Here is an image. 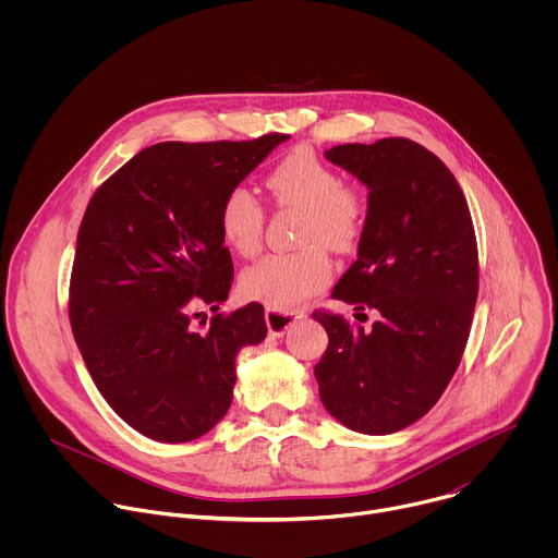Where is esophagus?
I'll use <instances>...</instances> for the list:
<instances>
[{"instance_id":"1","label":"esophagus","mask_w":558,"mask_h":558,"mask_svg":"<svg viewBox=\"0 0 558 558\" xmlns=\"http://www.w3.org/2000/svg\"><path fill=\"white\" fill-rule=\"evenodd\" d=\"M302 313L298 311H276V308H267L265 313V320H267V327H269V333L280 338L287 333V329H291L298 320H302Z\"/></svg>"}]
</instances>
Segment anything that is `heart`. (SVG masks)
<instances>
[{"label":"heart","mask_w":558,"mask_h":558,"mask_svg":"<svg viewBox=\"0 0 558 558\" xmlns=\"http://www.w3.org/2000/svg\"><path fill=\"white\" fill-rule=\"evenodd\" d=\"M267 187L280 205L304 211L295 254H269L241 276L245 298L276 311H293L320 291L333 274L323 244L333 252H349L362 231L364 207L355 192L342 187V179L308 149H295L269 172ZM265 211L247 187L225 194L218 225L225 245L238 256H254L263 241Z\"/></svg>","instance_id":"heart-1"}]
</instances>
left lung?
Instances as JSON below:
<instances>
[{"label":"left lung","mask_w":558,"mask_h":558,"mask_svg":"<svg viewBox=\"0 0 558 558\" xmlns=\"http://www.w3.org/2000/svg\"><path fill=\"white\" fill-rule=\"evenodd\" d=\"M325 158L368 190L357 260L331 295L379 320L364 331L313 313L329 336L313 373L331 417L390 435L422 420L459 366L480 291L474 227L450 170L415 141L347 143Z\"/></svg>","instance_id":"1"}]
</instances>
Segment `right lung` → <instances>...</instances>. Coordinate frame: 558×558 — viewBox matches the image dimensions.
Wrapping results in <instances>:
<instances>
[{
  "mask_svg": "<svg viewBox=\"0 0 558 558\" xmlns=\"http://www.w3.org/2000/svg\"><path fill=\"white\" fill-rule=\"evenodd\" d=\"M287 134L141 149L90 198L76 235L70 325L110 409L141 435L183 444L229 411L235 355L267 338L256 302L211 317L233 265L218 211Z\"/></svg>",
  "mask_w": 558,
  "mask_h": 558,
  "instance_id": "right-lung-1",
  "label": "right lung"
}]
</instances>
